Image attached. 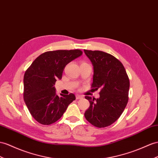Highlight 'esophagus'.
I'll return each instance as SVG.
<instances>
[{
  "instance_id": "34e87169",
  "label": "esophagus",
  "mask_w": 158,
  "mask_h": 158,
  "mask_svg": "<svg viewBox=\"0 0 158 158\" xmlns=\"http://www.w3.org/2000/svg\"><path fill=\"white\" fill-rule=\"evenodd\" d=\"M83 96L81 95H76V99H82Z\"/></svg>"
}]
</instances>
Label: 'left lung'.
Segmentation results:
<instances>
[{
	"mask_svg": "<svg viewBox=\"0 0 158 158\" xmlns=\"http://www.w3.org/2000/svg\"><path fill=\"white\" fill-rule=\"evenodd\" d=\"M84 52L94 65L91 88L101 89L98 99L85 97L90 103L85 117L94 126L106 127L119 119L127 106L129 79L123 64L114 56L100 51Z\"/></svg>",
	"mask_w": 158,
	"mask_h": 158,
	"instance_id": "obj_1",
	"label": "left lung"
}]
</instances>
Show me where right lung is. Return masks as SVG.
I'll return each mask as SVG.
<instances>
[{
    "label": "right lung",
    "mask_w": 158,
    "mask_h": 158,
    "mask_svg": "<svg viewBox=\"0 0 158 158\" xmlns=\"http://www.w3.org/2000/svg\"><path fill=\"white\" fill-rule=\"evenodd\" d=\"M82 53L79 49L47 51L36 58L26 70L23 98L30 114L39 123L56 122L75 100L73 94L56 95L54 85L56 79L62 78L67 64Z\"/></svg>",
    "instance_id": "right-lung-1"
}]
</instances>
